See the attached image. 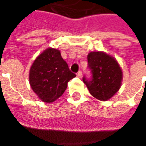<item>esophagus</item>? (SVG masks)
Listing matches in <instances>:
<instances>
[{
    "label": "esophagus",
    "instance_id": "34e87169",
    "mask_svg": "<svg viewBox=\"0 0 146 146\" xmlns=\"http://www.w3.org/2000/svg\"><path fill=\"white\" fill-rule=\"evenodd\" d=\"M77 77H79V78H81L82 77V71L81 70H80L78 73H77Z\"/></svg>",
    "mask_w": 146,
    "mask_h": 146
}]
</instances>
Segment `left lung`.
<instances>
[{
    "instance_id": "1",
    "label": "left lung",
    "mask_w": 146,
    "mask_h": 146,
    "mask_svg": "<svg viewBox=\"0 0 146 146\" xmlns=\"http://www.w3.org/2000/svg\"><path fill=\"white\" fill-rule=\"evenodd\" d=\"M88 68L92 72L90 80L83 78L90 94L100 101H107L120 88L123 72L118 62L104 52L88 54Z\"/></svg>"
}]
</instances>
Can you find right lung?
<instances>
[{"label": "right lung", "instance_id": "1", "mask_svg": "<svg viewBox=\"0 0 146 146\" xmlns=\"http://www.w3.org/2000/svg\"><path fill=\"white\" fill-rule=\"evenodd\" d=\"M76 77L61 56L60 51L48 48L40 53L29 71V83L42 102L50 103L65 92L67 83Z\"/></svg>", "mask_w": 146, "mask_h": 146}]
</instances>
